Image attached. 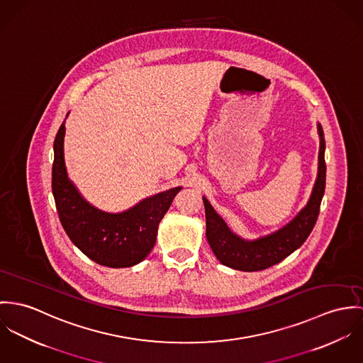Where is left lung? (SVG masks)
Instances as JSON below:
<instances>
[{"label":"left lung","instance_id":"8db88e82","mask_svg":"<svg viewBox=\"0 0 363 363\" xmlns=\"http://www.w3.org/2000/svg\"><path fill=\"white\" fill-rule=\"evenodd\" d=\"M318 129L320 136L319 172L312 196L301 213L277 233L256 241H243L230 231L208 201L203 198L206 210V237L216 257L223 264L242 272L264 270L280 263L306 241L319 217L320 203L325 189V145L320 123L318 125Z\"/></svg>","mask_w":363,"mask_h":363}]
</instances>
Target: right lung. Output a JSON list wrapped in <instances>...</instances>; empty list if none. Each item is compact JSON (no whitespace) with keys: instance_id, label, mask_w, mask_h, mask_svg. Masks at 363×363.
I'll use <instances>...</instances> for the list:
<instances>
[{"instance_id":"add662e5","label":"right lung","mask_w":363,"mask_h":363,"mask_svg":"<svg viewBox=\"0 0 363 363\" xmlns=\"http://www.w3.org/2000/svg\"><path fill=\"white\" fill-rule=\"evenodd\" d=\"M64 135L65 121L54 140L51 179L55 207L65 233L89 259L101 266L120 269L138 264L153 249L159 224L181 186L147 198L120 214L100 211L84 201L68 179Z\"/></svg>"}]
</instances>
